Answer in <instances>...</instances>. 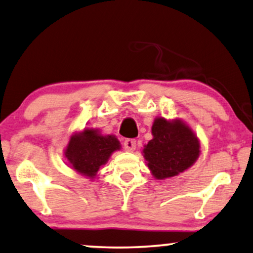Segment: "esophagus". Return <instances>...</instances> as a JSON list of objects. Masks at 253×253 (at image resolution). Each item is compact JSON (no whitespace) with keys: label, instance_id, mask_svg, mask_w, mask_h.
Instances as JSON below:
<instances>
[{"label":"esophagus","instance_id":"esophagus-1","mask_svg":"<svg viewBox=\"0 0 253 253\" xmlns=\"http://www.w3.org/2000/svg\"><path fill=\"white\" fill-rule=\"evenodd\" d=\"M135 146H137V141L134 139H126L124 141V149L127 152H133L135 149Z\"/></svg>","mask_w":253,"mask_h":253}]
</instances>
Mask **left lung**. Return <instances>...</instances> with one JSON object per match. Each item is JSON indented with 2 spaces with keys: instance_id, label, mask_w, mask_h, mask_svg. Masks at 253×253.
Instances as JSON below:
<instances>
[{
  "instance_id": "1",
  "label": "left lung",
  "mask_w": 253,
  "mask_h": 253,
  "mask_svg": "<svg viewBox=\"0 0 253 253\" xmlns=\"http://www.w3.org/2000/svg\"><path fill=\"white\" fill-rule=\"evenodd\" d=\"M152 134L153 139L145 145L142 153L156 179L174 177L187 170L199 159V139L182 121L156 118Z\"/></svg>"
}]
</instances>
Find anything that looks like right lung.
Here are the masks:
<instances>
[{
    "label": "right lung",
    "instance_id": "right-lung-1",
    "mask_svg": "<svg viewBox=\"0 0 253 253\" xmlns=\"http://www.w3.org/2000/svg\"><path fill=\"white\" fill-rule=\"evenodd\" d=\"M120 148V141L115 135H102L98 130L84 129L69 139L65 157L73 170L93 179L100 167L107 163L112 154Z\"/></svg>",
    "mask_w": 253,
    "mask_h": 253
}]
</instances>
